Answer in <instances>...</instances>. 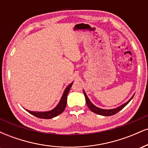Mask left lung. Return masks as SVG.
<instances>
[{
  "label": "left lung",
  "instance_id": "8db88e82",
  "mask_svg": "<svg viewBox=\"0 0 148 148\" xmlns=\"http://www.w3.org/2000/svg\"><path fill=\"white\" fill-rule=\"evenodd\" d=\"M84 93L85 97H86V102L87 103V106H88V108L90 109V111H92L93 113H96V114L103 115V116H111V115H115V113H117L118 112L121 111L124 107L126 106L128 104V103L132 99V98H133V97L134 95L132 96V97H131L130 99L127 101V102H125V103H123V104H122L121 106L117 107V108H112V109H103V108H100L99 107L95 106V105L91 102L89 98L88 97L87 95H86V92L84 91Z\"/></svg>",
  "mask_w": 148,
  "mask_h": 148
}]
</instances>
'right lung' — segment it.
I'll use <instances>...</instances> for the list:
<instances>
[{
  "instance_id": "add662e5",
  "label": "right lung",
  "mask_w": 148,
  "mask_h": 148,
  "mask_svg": "<svg viewBox=\"0 0 148 148\" xmlns=\"http://www.w3.org/2000/svg\"><path fill=\"white\" fill-rule=\"evenodd\" d=\"M73 84V82L71 83L70 84L65 88V90H64L63 94H62V97L59 101V103H58V105L55 107L54 108H53L52 110L48 111H31L29 110H26V111H28V113L32 114L34 116L37 117V118H42V119H50L55 118V117L58 116V115H60V113H62L64 111V108H65L66 105H67V95H68L69 90H70L71 87H72Z\"/></svg>"
}]
</instances>
